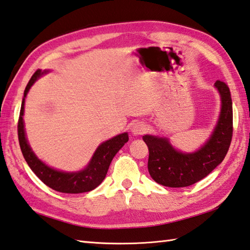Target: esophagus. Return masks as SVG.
I'll return each instance as SVG.
<instances>
[{"instance_id":"34e87169","label":"esophagus","mask_w":250,"mask_h":250,"mask_svg":"<svg viewBox=\"0 0 250 250\" xmlns=\"http://www.w3.org/2000/svg\"><path fill=\"white\" fill-rule=\"evenodd\" d=\"M148 128L147 125H146L144 122H135V124L132 125V128H131V131L132 133H133L134 135H142L144 134L147 132Z\"/></svg>"}]
</instances>
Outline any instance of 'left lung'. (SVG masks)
Here are the masks:
<instances>
[{
    "mask_svg": "<svg viewBox=\"0 0 250 250\" xmlns=\"http://www.w3.org/2000/svg\"><path fill=\"white\" fill-rule=\"evenodd\" d=\"M221 95V112L211 138L199 150L183 154L175 150L168 139L144 135L148 146V172L156 182L168 188H185L198 182L211 172L228 154L233 136V108L227 83H214Z\"/></svg>",
    "mask_w": 250,
    "mask_h": 250,
    "instance_id": "obj_1",
    "label": "left lung"
}]
</instances>
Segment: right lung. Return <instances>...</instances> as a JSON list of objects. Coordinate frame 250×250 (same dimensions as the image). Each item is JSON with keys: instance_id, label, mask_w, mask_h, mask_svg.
Returning <instances> with one entry per match:
<instances>
[{"instance_id": "add662e5", "label": "right lung", "mask_w": 250, "mask_h": 250, "mask_svg": "<svg viewBox=\"0 0 250 250\" xmlns=\"http://www.w3.org/2000/svg\"><path fill=\"white\" fill-rule=\"evenodd\" d=\"M45 72L46 71L43 72L40 69H38L34 72L23 92V100L21 103V114H19L17 125L18 141L19 145H21L23 158L26 159L28 166L33 171L34 174L44 184L47 185L48 188L55 189L57 192L67 194L90 192V190L99 187L103 182V180L105 179L112 158L115 157V155L118 153L119 149L125 145V143L129 141V135L128 133H122L101 144L99 148L96 149L94 156L92 157L90 164L87 165V167L84 170L79 171V172H62V171H57L55 169L47 167L40 159H38L37 156L31 150L30 146H29L26 139V134H24L22 119L24 97H26L29 89H30L34 81L37 80V78Z\"/></svg>"}]
</instances>
